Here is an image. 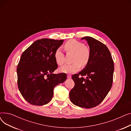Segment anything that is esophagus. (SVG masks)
Masks as SVG:
<instances>
[{
  "mask_svg": "<svg viewBox=\"0 0 131 131\" xmlns=\"http://www.w3.org/2000/svg\"><path fill=\"white\" fill-rule=\"evenodd\" d=\"M67 77L68 79H71V75H67Z\"/></svg>",
  "mask_w": 131,
  "mask_h": 131,
  "instance_id": "34e87169",
  "label": "esophagus"
}]
</instances>
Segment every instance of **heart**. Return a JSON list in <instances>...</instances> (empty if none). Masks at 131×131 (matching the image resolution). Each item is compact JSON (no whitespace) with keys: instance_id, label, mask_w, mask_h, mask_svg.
<instances>
[{"instance_id":"heart-1","label":"heart","mask_w":131,"mask_h":131,"mask_svg":"<svg viewBox=\"0 0 131 131\" xmlns=\"http://www.w3.org/2000/svg\"><path fill=\"white\" fill-rule=\"evenodd\" d=\"M65 48L67 51L75 52L74 63L66 64L59 68L60 72L72 74L78 71L81 65L85 66L89 63L90 58V51L85 45L75 40H70L65 44ZM54 59L58 65L64 63V54L60 48L56 50L54 54Z\"/></svg>"}]
</instances>
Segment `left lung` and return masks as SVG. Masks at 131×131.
I'll return each instance as SVG.
<instances>
[{
	"instance_id": "1",
	"label": "left lung",
	"mask_w": 131,
	"mask_h": 131,
	"mask_svg": "<svg viewBox=\"0 0 131 131\" xmlns=\"http://www.w3.org/2000/svg\"><path fill=\"white\" fill-rule=\"evenodd\" d=\"M81 39L87 41L90 58L83 70L72 76L75 85L70 92V98L75 105L91 108L99 105L111 90L114 61L108 48L100 41L91 37Z\"/></svg>"
}]
</instances>
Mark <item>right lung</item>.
I'll use <instances>...</instances> for the list:
<instances>
[{
    "mask_svg": "<svg viewBox=\"0 0 131 131\" xmlns=\"http://www.w3.org/2000/svg\"><path fill=\"white\" fill-rule=\"evenodd\" d=\"M63 41L38 40L22 54L17 67L18 88L23 97L30 104H47L53 97L54 88L66 80L65 73H53L58 67L54 52Z\"/></svg>",
    "mask_w": 131,
    "mask_h": 131,
    "instance_id": "right-lung-1",
    "label": "right lung"
}]
</instances>
